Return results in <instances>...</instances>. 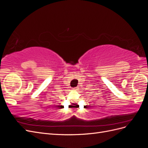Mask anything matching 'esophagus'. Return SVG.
Returning a JSON list of instances; mask_svg holds the SVG:
<instances>
[{"mask_svg": "<svg viewBox=\"0 0 148 148\" xmlns=\"http://www.w3.org/2000/svg\"><path fill=\"white\" fill-rule=\"evenodd\" d=\"M73 89H74V90H75V91H77V90H78V87L74 88H73Z\"/></svg>", "mask_w": 148, "mask_h": 148, "instance_id": "1", "label": "esophagus"}]
</instances>
